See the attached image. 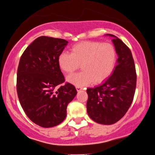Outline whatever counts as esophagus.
<instances>
[{"label":"esophagus","instance_id":"esophagus-1","mask_svg":"<svg viewBox=\"0 0 155 155\" xmlns=\"http://www.w3.org/2000/svg\"><path fill=\"white\" fill-rule=\"evenodd\" d=\"M76 90H77V91H79V90H82L83 89L82 87H80V86H76Z\"/></svg>","mask_w":155,"mask_h":155}]
</instances>
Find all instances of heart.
<instances>
[{
    "mask_svg": "<svg viewBox=\"0 0 155 155\" xmlns=\"http://www.w3.org/2000/svg\"><path fill=\"white\" fill-rule=\"evenodd\" d=\"M117 58L116 49L111 44L82 41L73 46L71 54L62 52L58 57V65L67 74L75 71L81 65L82 71L67 78L68 81L81 87L107 79L114 69Z\"/></svg>",
    "mask_w": 155,
    "mask_h": 155,
    "instance_id": "1",
    "label": "heart"
}]
</instances>
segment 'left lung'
Masks as SVG:
<instances>
[{
    "mask_svg": "<svg viewBox=\"0 0 155 155\" xmlns=\"http://www.w3.org/2000/svg\"><path fill=\"white\" fill-rule=\"evenodd\" d=\"M118 59L111 75L98 86L87 88V111L95 122L112 124L122 119L132 104L136 87V73L131 51L112 34Z\"/></svg>",
    "mask_w": 155,
    "mask_h": 155,
    "instance_id": "8db88e82",
    "label": "left lung"
}]
</instances>
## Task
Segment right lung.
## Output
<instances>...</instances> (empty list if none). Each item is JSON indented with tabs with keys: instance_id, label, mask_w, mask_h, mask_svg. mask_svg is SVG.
Returning a JSON list of instances; mask_svg holds the SVG:
<instances>
[{
	"instance_id": "1",
	"label": "right lung",
	"mask_w": 155,
	"mask_h": 155,
	"mask_svg": "<svg viewBox=\"0 0 155 155\" xmlns=\"http://www.w3.org/2000/svg\"><path fill=\"white\" fill-rule=\"evenodd\" d=\"M68 42L40 36L25 50L17 69V91L21 106L32 122L42 127L58 125L65 120L67 106L77 91L65 78L58 57Z\"/></svg>"
}]
</instances>
